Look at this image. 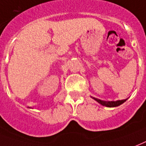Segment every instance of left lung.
<instances>
[{
    "label": "left lung",
    "instance_id": "8db88e82",
    "mask_svg": "<svg viewBox=\"0 0 146 146\" xmlns=\"http://www.w3.org/2000/svg\"><path fill=\"white\" fill-rule=\"evenodd\" d=\"M93 100H95L96 101H97L98 103H100L101 105L104 106H106V107H115V106H120L121 104H122L123 103H125L126 100H117V101H103V100H99L97 98L92 97Z\"/></svg>",
    "mask_w": 146,
    "mask_h": 146
}]
</instances>
